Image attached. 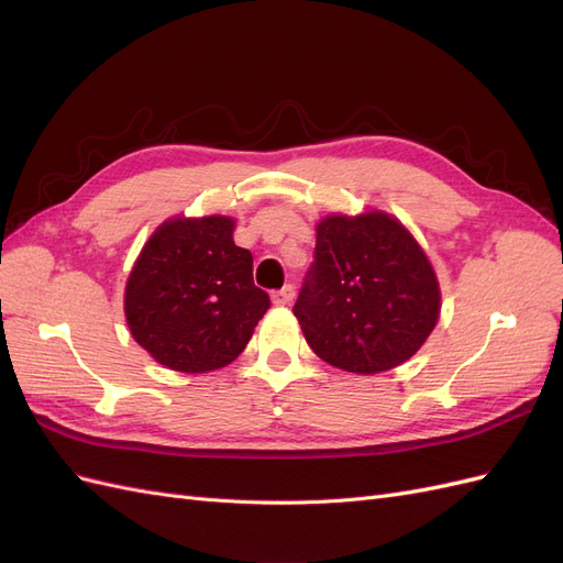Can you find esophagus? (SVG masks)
I'll list each match as a JSON object with an SVG mask.
<instances>
[{
  "label": "esophagus",
  "mask_w": 563,
  "mask_h": 563,
  "mask_svg": "<svg viewBox=\"0 0 563 563\" xmlns=\"http://www.w3.org/2000/svg\"><path fill=\"white\" fill-rule=\"evenodd\" d=\"M291 300H294V286H284L279 291L272 294V302H275L277 308H284V305H288Z\"/></svg>",
  "instance_id": "esophagus-1"
}]
</instances>
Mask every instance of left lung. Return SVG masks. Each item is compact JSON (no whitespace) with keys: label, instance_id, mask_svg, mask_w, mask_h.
I'll return each mask as SVG.
<instances>
[{"label":"left lung","instance_id":"left-lung-1","mask_svg":"<svg viewBox=\"0 0 563 563\" xmlns=\"http://www.w3.org/2000/svg\"><path fill=\"white\" fill-rule=\"evenodd\" d=\"M439 312L437 272L399 218L373 209L319 220L294 308L319 360L360 376L397 368L424 345Z\"/></svg>","mask_w":563,"mask_h":563}]
</instances>
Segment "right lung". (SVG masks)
<instances>
[{
    "label": "right lung",
    "instance_id": "add662e5",
    "mask_svg": "<svg viewBox=\"0 0 563 563\" xmlns=\"http://www.w3.org/2000/svg\"><path fill=\"white\" fill-rule=\"evenodd\" d=\"M234 218H168L150 234L124 288L129 331L152 360L209 373L244 352L269 308L253 255L232 240Z\"/></svg>",
    "mask_w": 563,
    "mask_h": 563
}]
</instances>
